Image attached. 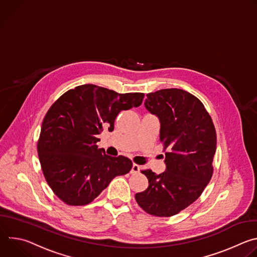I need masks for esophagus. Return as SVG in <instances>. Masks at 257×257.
Listing matches in <instances>:
<instances>
[{"mask_svg": "<svg viewBox=\"0 0 257 257\" xmlns=\"http://www.w3.org/2000/svg\"><path fill=\"white\" fill-rule=\"evenodd\" d=\"M139 170H140V167L138 165H136V164H133L132 169H131V174H136V173L139 172Z\"/></svg>", "mask_w": 257, "mask_h": 257, "instance_id": "obj_1", "label": "esophagus"}]
</instances>
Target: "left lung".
Here are the masks:
<instances>
[{
    "label": "left lung",
    "mask_w": 257,
    "mask_h": 257,
    "mask_svg": "<svg viewBox=\"0 0 257 257\" xmlns=\"http://www.w3.org/2000/svg\"><path fill=\"white\" fill-rule=\"evenodd\" d=\"M144 105L161 123L160 140L166 153V171L141 173L149 187L135 194L138 205L156 216H172L193 203L211 179L216 134L203 103L178 88L146 94Z\"/></svg>",
    "instance_id": "8db88e82"
}]
</instances>
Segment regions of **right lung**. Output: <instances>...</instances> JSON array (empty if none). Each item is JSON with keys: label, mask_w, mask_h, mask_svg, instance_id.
I'll return each mask as SVG.
<instances>
[{"label": "right lung", "mask_w": 257, "mask_h": 257, "mask_svg": "<svg viewBox=\"0 0 257 257\" xmlns=\"http://www.w3.org/2000/svg\"><path fill=\"white\" fill-rule=\"evenodd\" d=\"M144 93H118L93 84L70 89L46 114L38 154L44 176L54 193L69 205L90 203L116 176L130 172L132 162L107 156L97 135L121 111L139 106Z\"/></svg>", "instance_id": "obj_1"}]
</instances>
